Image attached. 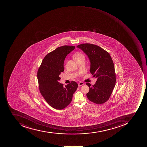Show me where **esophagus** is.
I'll return each instance as SVG.
<instances>
[{
	"label": "esophagus",
	"mask_w": 147,
	"mask_h": 147,
	"mask_svg": "<svg viewBox=\"0 0 147 147\" xmlns=\"http://www.w3.org/2000/svg\"><path fill=\"white\" fill-rule=\"evenodd\" d=\"M84 83H83V82H80L78 84V86H81L84 85Z\"/></svg>",
	"instance_id": "1"
}]
</instances>
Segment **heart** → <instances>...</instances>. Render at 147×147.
Wrapping results in <instances>:
<instances>
[{"mask_svg":"<svg viewBox=\"0 0 147 147\" xmlns=\"http://www.w3.org/2000/svg\"><path fill=\"white\" fill-rule=\"evenodd\" d=\"M74 57L76 61L80 60V59H85L84 55L81 53H77L74 55Z\"/></svg>","mask_w":147,"mask_h":147,"instance_id":"obj_1","label":"heart"}]
</instances>
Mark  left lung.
Wrapping results in <instances>:
<instances>
[{
  "label": "left lung",
  "instance_id": "obj_1",
  "mask_svg": "<svg viewBox=\"0 0 147 147\" xmlns=\"http://www.w3.org/2000/svg\"><path fill=\"white\" fill-rule=\"evenodd\" d=\"M87 55L90 62V73L97 78L96 83L89 87L86 94L91 102L102 104L109 99L116 83L114 65L111 56L107 51L98 45L92 44H81L77 46Z\"/></svg>",
  "mask_w": 147,
  "mask_h": 147
}]
</instances>
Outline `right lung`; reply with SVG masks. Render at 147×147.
Returning <instances> with one entry per match:
<instances>
[{
	"label": "right lung",
	"instance_id": "obj_1",
	"mask_svg": "<svg viewBox=\"0 0 147 147\" xmlns=\"http://www.w3.org/2000/svg\"><path fill=\"white\" fill-rule=\"evenodd\" d=\"M75 46L64 45L57 48L46 55L38 70L39 88L41 95L49 105L57 109L66 107L72 101L78 84L71 81L63 86L59 77L64 71L63 63L67 54Z\"/></svg>",
	"mask_w": 147,
	"mask_h": 147
}]
</instances>
